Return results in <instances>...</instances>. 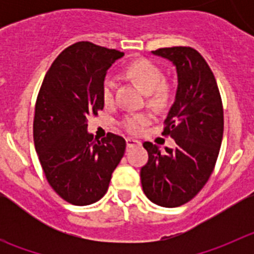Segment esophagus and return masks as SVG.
Wrapping results in <instances>:
<instances>
[{
	"instance_id": "esophagus-1",
	"label": "esophagus",
	"mask_w": 254,
	"mask_h": 254,
	"mask_svg": "<svg viewBox=\"0 0 254 254\" xmlns=\"http://www.w3.org/2000/svg\"><path fill=\"white\" fill-rule=\"evenodd\" d=\"M126 142H127V147H128V149H131V147L140 145V141L134 140V138H127V140H126Z\"/></svg>"
}]
</instances>
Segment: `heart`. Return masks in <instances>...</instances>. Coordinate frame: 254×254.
<instances>
[{
	"label": "heart",
	"instance_id": "heart-1",
	"mask_svg": "<svg viewBox=\"0 0 254 254\" xmlns=\"http://www.w3.org/2000/svg\"><path fill=\"white\" fill-rule=\"evenodd\" d=\"M127 75L137 82L147 93V102L151 107L163 111L169 107L173 99V89L168 82L163 81L164 73L156 64L147 60H137L132 62L127 68ZM114 81L105 78L103 82L102 95L105 104H111L114 100ZM151 122V114L134 113L125 117L122 126L131 134H140Z\"/></svg>",
	"mask_w": 254,
	"mask_h": 254
}]
</instances>
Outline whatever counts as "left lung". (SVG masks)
Instances as JSON below:
<instances>
[{
  "instance_id": "1",
  "label": "left lung",
  "mask_w": 254,
  "mask_h": 254,
  "mask_svg": "<svg viewBox=\"0 0 254 254\" xmlns=\"http://www.w3.org/2000/svg\"><path fill=\"white\" fill-rule=\"evenodd\" d=\"M152 53L172 61L178 73L176 102L163 129L177 146L161 152L143 142L149 160L141 168V185L151 202L178 207L190 202L214 172L224 133L223 102L214 73L196 49L172 47Z\"/></svg>"
}]
</instances>
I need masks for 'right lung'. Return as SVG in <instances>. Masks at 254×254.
Instances as JSON below:
<instances>
[{
	"label": "right lung",
	"mask_w": 254,
	"mask_h": 254,
	"mask_svg": "<svg viewBox=\"0 0 254 254\" xmlns=\"http://www.w3.org/2000/svg\"><path fill=\"white\" fill-rule=\"evenodd\" d=\"M125 55L77 42L49 67L35 103L33 136L49 186L76 206L99 201L126 150L125 138L108 132L102 140L87 132V118L103 111L108 68Z\"/></svg>",
	"instance_id": "obj_1"
}]
</instances>
